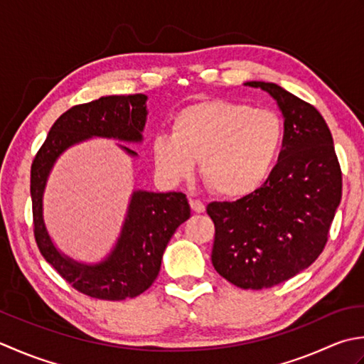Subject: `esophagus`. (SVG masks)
<instances>
[{"instance_id": "obj_1", "label": "esophagus", "mask_w": 364, "mask_h": 364, "mask_svg": "<svg viewBox=\"0 0 364 364\" xmlns=\"http://www.w3.org/2000/svg\"><path fill=\"white\" fill-rule=\"evenodd\" d=\"M190 207H191V210L196 213H201L205 210V205L203 204V201H199V199H195V198L190 199Z\"/></svg>"}]
</instances>
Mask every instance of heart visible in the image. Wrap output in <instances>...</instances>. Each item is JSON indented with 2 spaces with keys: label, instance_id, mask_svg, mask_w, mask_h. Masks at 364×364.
<instances>
[{
  "label": "heart",
  "instance_id": "1",
  "mask_svg": "<svg viewBox=\"0 0 364 364\" xmlns=\"http://www.w3.org/2000/svg\"><path fill=\"white\" fill-rule=\"evenodd\" d=\"M173 135L152 141L157 171L169 182L191 176L195 160L204 182L223 198H245L269 181L283 151L286 127L272 109L250 103L204 100L173 117Z\"/></svg>",
  "mask_w": 364,
  "mask_h": 364
}]
</instances>
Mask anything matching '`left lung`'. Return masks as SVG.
Returning a JSON list of instances; mask_svg holds the SVG:
<instances>
[{"mask_svg":"<svg viewBox=\"0 0 364 364\" xmlns=\"http://www.w3.org/2000/svg\"><path fill=\"white\" fill-rule=\"evenodd\" d=\"M277 100L286 136L261 188L234 203H210L212 264L242 289H267L295 277L321 256L343 195V173L322 114L275 83L248 81Z\"/></svg>","mask_w":364,"mask_h":364,"instance_id":"8db88e82","label":"left lung"}]
</instances>
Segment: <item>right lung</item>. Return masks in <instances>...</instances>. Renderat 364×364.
<instances>
[{"mask_svg": "<svg viewBox=\"0 0 364 364\" xmlns=\"http://www.w3.org/2000/svg\"><path fill=\"white\" fill-rule=\"evenodd\" d=\"M146 95H108L72 107L51 125L31 165L34 239L43 259L73 289L92 299L125 300L143 294L157 278L161 256L174 231L190 218V204L181 191L132 195L129 213L116 248L107 261L83 265L53 247L42 218V195L55 160L72 144L91 136L141 141L146 122ZM130 155H136L122 146Z\"/></svg>", "mask_w": 364, "mask_h": 364, "instance_id": "right-lung-1", "label": "right lung"}]
</instances>
